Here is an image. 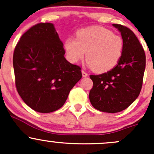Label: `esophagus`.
<instances>
[{"instance_id": "obj_1", "label": "esophagus", "mask_w": 154, "mask_h": 154, "mask_svg": "<svg viewBox=\"0 0 154 154\" xmlns=\"http://www.w3.org/2000/svg\"><path fill=\"white\" fill-rule=\"evenodd\" d=\"M82 74H83V77H87V76H88V73L86 72L84 70H82Z\"/></svg>"}]
</instances>
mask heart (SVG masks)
Returning a JSON list of instances; mask_svg holds the SVG:
<instances>
[{
  "label": "heart",
  "mask_w": 154,
  "mask_h": 154,
  "mask_svg": "<svg viewBox=\"0 0 154 154\" xmlns=\"http://www.w3.org/2000/svg\"><path fill=\"white\" fill-rule=\"evenodd\" d=\"M68 60L78 63L86 59L89 67L97 73H105L116 67L123 54L124 42L122 37L102 27L82 29L76 38H68L64 44Z\"/></svg>",
  "instance_id": "1"
}]
</instances>
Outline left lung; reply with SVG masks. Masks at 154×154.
I'll use <instances>...</instances> for the list:
<instances>
[{"mask_svg": "<svg viewBox=\"0 0 154 154\" xmlns=\"http://www.w3.org/2000/svg\"><path fill=\"white\" fill-rule=\"evenodd\" d=\"M112 25L122 34L123 54L114 68L98 75H90L93 87L89 92L94 108L109 113L125 109L137 98L146 64L144 51L134 32L122 24Z\"/></svg>", "mask_w": 154, "mask_h": 154, "instance_id": "8db88e82", "label": "left lung"}]
</instances>
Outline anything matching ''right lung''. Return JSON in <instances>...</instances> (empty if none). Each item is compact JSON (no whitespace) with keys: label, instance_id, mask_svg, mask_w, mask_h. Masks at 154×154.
Here are the masks:
<instances>
[{"label":"right lung","instance_id":"1","mask_svg":"<svg viewBox=\"0 0 154 154\" xmlns=\"http://www.w3.org/2000/svg\"><path fill=\"white\" fill-rule=\"evenodd\" d=\"M54 24L38 23L27 29L13 54L15 83L19 95L35 111L49 113L64 105L81 79V68L65 58Z\"/></svg>","mask_w":154,"mask_h":154}]
</instances>
